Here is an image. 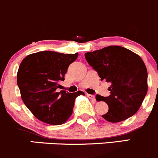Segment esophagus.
<instances>
[{"instance_id":"34e87169","label":"esophagus","mask_w":158,"mask_h":158,"mask_svg":"<svg viewBox=\"0 0 158 158\" xmlns=\"http://www.w3.org/2000/svg\"><path fill=\"white\" fill-rule=\"evenodd\" d=\"M87 96L89 98H90V100H93V101H94L95 100V96L93 94H87Z\"/></svg>"}]
</instances>
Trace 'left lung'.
<instances>
[{
	"label": "left lung",
	"instance_id": "obj_1",
	"mask_svg": "<svg viewBox=\"0 0 158 158\" xmlns=\"http://www.w3.org/2000/svg\"><path fill=\"white\" fill-rule=\"evenodd\" d=\"M87 63L98 71L101 81L110 82L107 98L96 95L104 101L108 111L102 115L111 123L123 121L140 108L148 92V71L138 54L120 46H109L84 54Z\"/></svg>",
	"mask_w": 158,
	"mask_h": 158
}]
</instances>
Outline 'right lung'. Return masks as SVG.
Segmentation results:
<instances>
[{"label": "right lung", "instance_id": "obj_1", "mask_svg": "<svg viewBox=\"0 0 158 158\" xmlns=\"http://www.w3.org/2000/svg\"><path fill=\"white\" fill-rule=\"evenodd\" d=\"M78 53L64 54L40 51L24 57L17 74V83L24 104L35 118L51 125H60L73 113L75 98L84 95L81 90L57 92L64 75Z\"/></svg>", "mask_w": 158, "mask_h": 158}]
</instances>
